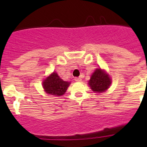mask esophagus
I'll use <instances>...</instances> for the list:
<instances>
[{
  "instance_id": "1",
  "label": "esophagus",
  "mask_w": 147,
  "mask_h": 147,
  "mask_svg": "<svg viewBox=\"0 0 147 147\" xmlns=\"http://www.w3.org/2000/svg\"><path fill=\"white\" fill-rule=\"evenodd\" d=\"M75 81H76V82H81L82 81V79L80 77L76 78V79H75Z\"/></svg>"
}]
</instances>
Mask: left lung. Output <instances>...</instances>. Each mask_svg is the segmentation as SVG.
Returning a JSON list of instances; mask_svg holds the SVG:
<instances>
[{
    "label": "left lung",
    "mask_w": 147,
    "mask_h": 147,
    "mask_svg": "<svg viewBox=\"0 0 147 147\" xmlns=\"http://www.w3.org/2000/svg\"><path fill=\"white\" fill-rule=\"evenodd\" d=\"M88 84L93 91L102 93L110 87L111 80L105 71L100 68H97L92 74Z\"/></svg>",
    "instance_id": "left-lung-1"
}]
</instances>
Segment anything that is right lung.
<instances>
[{
    "mask_svg": "<svg viewBox=\"0 0 147 147\" xmlns=\"http://www.w3.org/2000/svg\"><path fill=\"white\" fill-rule=\"evenodd\" d=\"M45 91L53 96H62L65 93L70 82L63 81L57 73H53L43 82Z\"/></svg>",
    "mask_w": 147,
    "mask_h": 147,
    "instance_id": "1",
    "label": "right lung"
}]
</instances>
